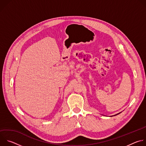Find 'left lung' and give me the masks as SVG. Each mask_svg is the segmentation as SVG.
Returning a JSON list of instances; mask_svg holds the SVG:
<instances>
[{
  "label": "left lung",
  "instance_id": "1",
  "mask_svg": "<svg viewBox=\"0 0 146 146\" xmlns=\"http://www.w3.org/2000/svg\"><path fill=\"white\" fill-rule=\"evenodd\" d=\"M119 113H118V114H115V115H118V114H119Z\"/></svg>",
  "mask_w": 146,
  "mask_h": 146
}]
</instances>
